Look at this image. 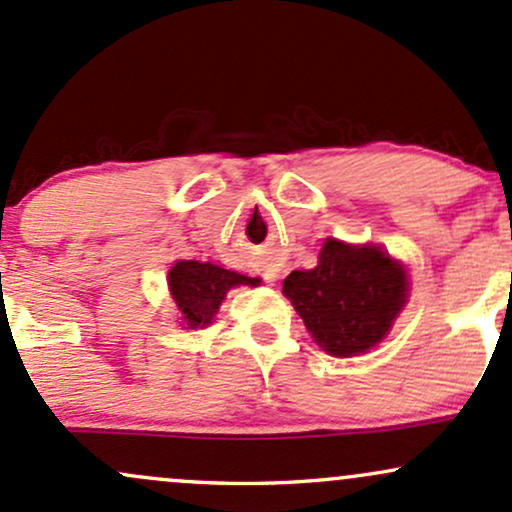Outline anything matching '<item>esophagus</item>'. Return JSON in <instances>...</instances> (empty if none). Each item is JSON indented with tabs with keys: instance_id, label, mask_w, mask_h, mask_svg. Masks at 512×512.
<instances>
[{
	"instance_id": "obj_1",
	"label": "esophagus",
	"mask_w": 512,
	"mask_h": 512,
	"mask_svg": "<svg viewBox=\"0 0 512 512\" xmlns=\"http://www.w3.org/2000/svg\"><path fill=\"white\" fill-rule=\"evenodd\" d=\"M256 271L266 280H275V275H278V268H275L271 258H261V261H256Z\"/></svg>"
}]
</instances>
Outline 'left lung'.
Wrapping results in <instances>:
<instances>
[{"mask_svg": "<svg viewBox=\"0 0 512 512\" xmlns=\"http://www.w3.org/2000/svg\"><path fill=\"white\" fill-rule=\"evenodd\" d=\"M283 295L326 353L353 358L392 329L409 297V278L380 246L326 239L317 266L287 275Z\"/></svg>", "mask_w": 512, "mask_h": 512, "instance_id": "left-lung-1", "label": "left lung"}]
</instances>
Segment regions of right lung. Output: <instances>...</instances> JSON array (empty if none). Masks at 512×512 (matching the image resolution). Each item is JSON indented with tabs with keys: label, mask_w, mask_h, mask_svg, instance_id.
Masks as SVG:
<instances>
[{
	"label": "right lung",
	"mask_w": 512,
	"mask_h": 512,
	"mask_svg": "<svg viewBox=\"0 0 512 512\" xmlns=\"http://www.w3.org/2000/svg\"><path fill=\"white\" fill-rule=\"evenodd\" d=\"M258 283L261 278H249L210 261H176L169 271V292L181 314L183 329H203L212 324L232 287H256Z\"/></svg>",
	"instance_id": "1"
}]
</instances>
